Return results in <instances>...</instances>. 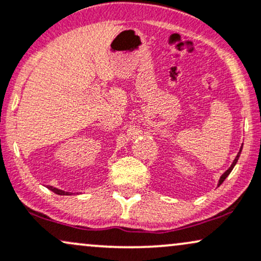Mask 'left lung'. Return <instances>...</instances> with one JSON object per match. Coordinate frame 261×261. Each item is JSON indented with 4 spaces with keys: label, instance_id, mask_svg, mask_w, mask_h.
I'll use <instances>...</instances> for the list:
<instances>
[{
    "label": "left lung",
    "instance_id": "1",
    "mask_svg": "<svg viewBox=\"0 0 261 261\" xmlns=\"http://www.w3.org/2000/svg\"><path fill=\"white\" fill-rule=\"evenodd\" d=\"M242 148H243V144H242V147H241V148H240V152H238V153H237L236 158H234V161H233V162H232V164H231V166H230V168H228V169H227V170H226V171L224 172V174H222V175H221V176H220V180H219V182H218V187H219V186H220V185L222 184V182H224V181H225V178H226V177H227V176H228V175H230V172L232 171V169H233V168H234V165H236V164H237V161H238V158H240V155H241Z\"/></svg>",
    "mask_w": 261,
    "mask_h": 261
}]
</instances>
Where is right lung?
<instances>
[{
	"mask_svg": "<svg viewBox=\"0 0 261 261\" xmlns=\"http://www.w3.org/2000/svg\"><path fill=\"white\" fill-rule=\"evenodd\" d=\"M48 190H51L52 192L59 194V196H69V194H71L70 192H65V191H62V190H58V188L56 187H52V186H48Z\"/></svg>",
	"mask_w": 261,
	"mask_h": 261,
	"instance_id": "1",
	"label": "right lung"
}]
</instances>
